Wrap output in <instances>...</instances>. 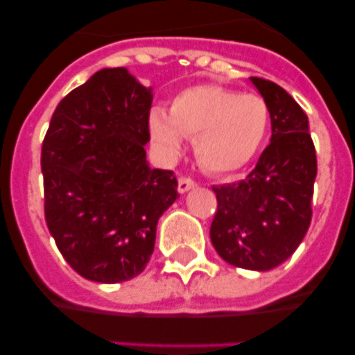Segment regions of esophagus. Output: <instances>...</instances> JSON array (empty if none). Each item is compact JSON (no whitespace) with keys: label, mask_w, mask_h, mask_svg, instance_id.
<instances>
[{"label":"esophagus","mask_w":355,"mask_h":355,"mask_svg":"<svg viewBox=\"0 0 355 355\" xmlns=\"http://www.w3.org/2000/svg\"><path fill=\"white\" fill-rule=\"evenodd\" d=\"M194 187H196V182L191 180V178L182 177L180 180H178V192H180V194H185V192H189Z\"/></svg>","instance_id":"34e87169"}]
</instances>
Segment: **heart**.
Here are the masks:
<instances>
[{"mask_svg":"<svg viewBox=\"0 0 355 355\" xmlns=\"http://www.w3.org/2000/svg\"><path fill=\"white\" fill-rule=\"evenodd\" d=\"M149 135L159 153L175 159L184 137L196 141L199 164L213 175L242 170L259 153L270 130V106L259 94H241L221 85H194L175 96L170 116L153 110Z\"/></svg>","mask_w":355,"mask_h":355,"instance_id":"1","label":"heart"}]
</instances>
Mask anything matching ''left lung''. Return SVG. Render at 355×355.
I'll return each instance as SVG.
<instances>
[{
	"label": "left lung",
	"mask_w": 355,
	"mask_h": 355,
	"mask_svg": "<svg viewBox=\"0 0 355 355\" xmlns=\"http://www.w3.org/2000/svg\"><path fill=\"white\" fill-rule=\"evenodd\" d=\"M250 82L270 106L271 141L245 180L213 187L218 211L209 235L228 264L268 271L295 252L309 228L318 163L295 99L275 82Z\"/></svg>",
	"instance_id": "obj_1"
}]
</instances>
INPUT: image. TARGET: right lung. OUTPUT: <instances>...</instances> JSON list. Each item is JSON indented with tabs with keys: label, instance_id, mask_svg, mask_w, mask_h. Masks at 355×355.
I'll return each mask as SVG.
<instances>
[{
	"label": "right lung",
	"instance_id": "obj_1",
	"mask_svg": "<svg viewBox=\"0 0 355 355\" xmlns=\"http://www.w3.org/2000/svg\"><path fill=\"white\" fill-rule=\"evenodd\" d=\"M153 87L103 68L56 106L42 142L49 234L80 277L120 284L144 271L161 214L178 199L173 171L149 166Z\"/></svg>",
	"mask_w": 355,
	"mask_h": 355
}]
</instances>
